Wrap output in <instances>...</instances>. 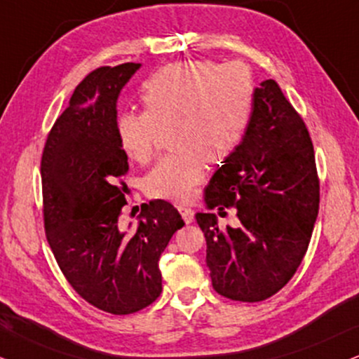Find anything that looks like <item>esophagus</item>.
<instances>
[{"label":"esophagus","mask_w":359,"mask_h":359,"mask_svg":"<svg viewBox=\"0 0 359 359\" xmlns=\"http://www.w3.org/2000/svg\"><path fill=\"white\" fill-rule=\"evenodd\" d=\"M178 211L181 213V216H183L184 223H187V224H189V223H191V221L194 219V211L191 210V208L180 205V206H178Z\"/></svg>","instance_id":"esophagus-1"}]
</instances>
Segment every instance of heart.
Instances as JSON below:
<instances>
[{"instance_id": "heart-1", "label": "heart", "mask_w": 359, "mask_h": 359, "mask_svg": "<svg viewBox=\"0 0 359 359\" xmlns=\"http://www.w3.org/2000/svg\"><path fill=\"white\" fill-rule=\"evenodd\" d=\"M146 109L118 116L121 148L131 159L148 163L163 130L172 126V148L149 171L146 187L154 198L189 201L206 178V159L231 156L245 138L255 106V85L241 63L184 61L158 69L146 81Z\"/></svg>"}]
</instances>
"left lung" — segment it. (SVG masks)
Here are the masks:
<instances>
[{"label": "left lung", "instance_id": "8db88e82", "mask_svg": "<svg viewBox=\"0 0 359 359\" xmlns=\"http://www.w3.org/2000/svg\"><path fill=\"white\" fill-rule=\"evenodd\" d=\"M210 210L236 208V226L196 213L216 293L256 303L276 294L306 255L320 210V180L308 128L274 79L255 90L241 144L205 189Z\"/></svg>", "mask_w": 359, "mask_h": 359}]
</instances>
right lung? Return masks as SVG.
<instances>
[{"label":"right lung","instance_id":"add662e5","mask_svg":"<svg viewBox=\"0 0 359 359\" xmlns=\"http://www.w3.org/2000/svg\"><path fill=\"white\" fill-rule=\"evenodd\" d=\"M140 63L101 66L74 90L41 156L46 240L73 290L111 315H131L161 294L159 256L183 228L171 203L141 205L138 228L126 231L128 156L116 131L119 91Z\"/></svg>","mask_w":359,"mask_h":359}]
</instances>
